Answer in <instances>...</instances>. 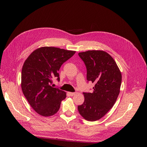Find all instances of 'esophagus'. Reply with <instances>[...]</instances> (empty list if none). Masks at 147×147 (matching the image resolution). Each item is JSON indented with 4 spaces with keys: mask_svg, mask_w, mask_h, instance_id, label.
Segmentation results:
<instances>
[{
    "mask_svg": "<svg viewBox=\"0 0 147 147\" xmlns=\"http://www.w3.org/2000/svg\"><path fill=\"white\" fill-rule=\"evenodd\" d=\"M69 94L70 96H74L75 94V92H69Z\"/></svg>",
    "mask_w": 147,
    "mask_h": 147,
    "instance_id": "esophagus-1",
    "label": "esophagus"
}]
</instances>
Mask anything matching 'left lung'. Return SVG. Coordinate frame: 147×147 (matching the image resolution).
Here are the masks:
<instances>
[{"label": "left lung", "instance_id": "1", "mask_svg": "<svg viewBox=\"0 0 147 147\" xmlns=\"http://www.w3.org/2000/svg\"><path fill=\"white\" fill-rule=\"evenodd\" d=\"M86 65L87 80L95 84L93 92H83L84 101L78 106V112L88 121H97L112 109L121 84V73L113 57L100 50L78 53Z\"/></svg>", "mask_w": 147, "mask_h": 147}]
</instances>
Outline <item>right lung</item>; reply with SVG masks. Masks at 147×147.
Here are the masks:
<instances>
[{"label": "right lung", "mask_w": 147, "mask_h": 147, "mask_svg": "<svg viewBox=\"0 0 147 147\" xmlns=\"http://www.w3.org/2000/svg\"><path fill=\"white\" fill-rule=\"evenodd\" d=\"M74 51L44 47L34 51L24 62L21 72V89L32 109L43 117L59 110L65 92L51 85L53 79L60 80L58 71Z\"/></svg>", "instance_id": "obj_1"}]
</instances>
